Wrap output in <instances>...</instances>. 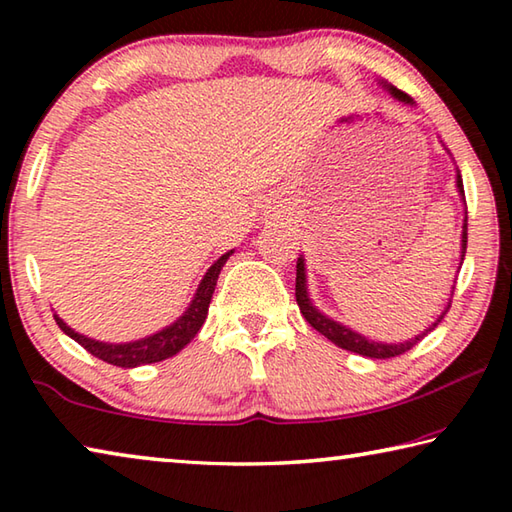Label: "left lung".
Masks as SVG:
<instances>
[{"label":"left lung","instance_id":"obj_1","mask_svg":"<svg viewBox=\"0 0 512 512\" xmlns=\"http://www.w3.org/2000/svg\"><path fill=\"white\" fill-rule=\"evenodd\" d=\"M388 90H391V94H393L395 99L411 103V99L406 97L402 90L393 88V85H388ZM456 185H458V192H461V196L465 198L461 176L456 178ZM465 248H467V219L463 223V248H461L463 255L461 257H465ZM305 280H307V277H305V259H298V266H296V302H298V307H300V314L305 316L307 323L314 327L316 332L323 334L325 339H329L334 345H339V348L350 350V352H357V354H361V357H370V359H393V357H400V354H404V352H409L413 345H418V341H422L424 336H427L431 329L436 327L440 320L445 318V314L449 311V305H452V302H449V305L445 307V311H443V314H440V318L436 320V323H433L429 329H424V332L420 336H415V339L406 341V343H377V341L366 339V336H361L357 332H352V329H348L345 325L334 323L332 318H327V316L320 314V311L314 305H311V300L307 296Z\"/></svg>","mask_w":512,"mask_h":512}]
</instances>
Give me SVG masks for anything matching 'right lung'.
Segmentation results:
<instances>
[{"label": "right lung", "instance_id": "right-lung-1", "mask_svg": "<svg viewBox=\"0 0 512 512\" xmlns=\"http://www.w3.org/2000/svg\"><path fill=\"white\" fill-rule=\"evenodd\" d=\"M230 255H232V250H230V253L221 255L210 266V271L205 273L201 284H198L196 296H194L192 305H189L185 314L180 316L176 323L169 325L167 329H162V332L149 336V339L112 345V343L92 341V339H88V336H81L79 332H74L72 327H67L63 320H60L54 314L56 325L63 329L67 336H72L76 343L83 345V348L88 350L90 354H94V357H99L101 361H106V363H112V366L137 368V366H144V363H158L162 359H169L176 352L183 350L185 345L198 334V329L203 327L205 318H207V309H210V300H212V293H214V287H216V280H219L221 268H223L225 262H228Z\"/></svg>", "mask_w": 512, "mask_h": 512}]
</instances>
